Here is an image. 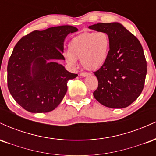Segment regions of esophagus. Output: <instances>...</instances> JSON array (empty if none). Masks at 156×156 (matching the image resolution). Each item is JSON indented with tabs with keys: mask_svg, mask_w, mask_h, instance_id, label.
Returning a JSON list of instances; mask_svg holds the SVG:
<instances>
[{
	"mask_svg": "<svg viewBox=\"0 0 156 156\" xmlns=\"http://www.w3.org/2000/svg\"><path fill=\"white\" fill-rule=\"evenodd\" d=\"M80 76H82V77H87V76H89V73H81L80 74Z\"/></svg>",
	"mask_w": 156,
	"mask_h": 156,
	"instance_id": "esophagus-1",
	"label": "esophagus"
}]
</instances>
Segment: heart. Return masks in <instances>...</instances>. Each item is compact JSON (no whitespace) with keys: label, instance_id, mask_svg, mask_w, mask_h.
<instances>
[{"label":"heart","instance_id":"heart-1","mask_svg":"<svg viewBox=\"0 0 156 156\" xmlns=\"http://www.w3.org/2000/svg\"><path fill=\"white\" fill-rule=\"evenodd\" d=\"M110 39L104 31L87 32L77 36L69 44V52L64 54L66 62L75 67L77 59L84 68L94 70L105 63L108 55Z\"/></svg>","mask_w":156,"mask_h":156}]
</instances>
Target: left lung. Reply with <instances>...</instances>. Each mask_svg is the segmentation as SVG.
<instances>
[{"label": "left lung", "mask_w": 156, "mask_h": 156, "mask_svg": "<svg viewBox=\"0 0 156 156\" xmlns=\"http://www.w3.org/2000/svg\"><path fill=\"white\" fill-rule=\"evenodd\" d=\"M89 28L104 31L110 39L108 58L94 73L98 80L94 98L108 108H123L137 99L144 88L147 62L136 37L121 23H97Z\"/></svg>", "instance_id": "left-lung-1"}]
</instances>
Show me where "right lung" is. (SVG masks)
Here are the masks:
<instances>
[{
    "label": "right lung",
    "mask_w": 156,
    "mask_h": 156,
    "mask_svg": "<svg viewBox=\"0 0 156 156\" xmlns=\"http://www.w3.org/2000/svg\"><path fill=\"white\" fill-rule=\"evenodd\" d=\"M76 31L71 26L52 27L32 31L16 44L7 66V83L15 101L26 111L51 112L63 100L67 81L78 75L55 61L65 60L64 39Z\"/></svg>",
    "instance_id": "right-lung-1"
}]
</instances>
